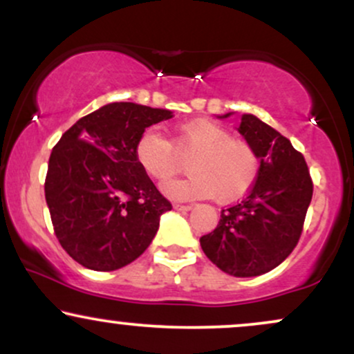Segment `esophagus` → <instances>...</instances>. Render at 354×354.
Here are the masks:
<instances>
[{
  "instance_id": "obj_1",
  "label": "esophagus",
  "mask_w": 354,
  "mask_h": 354,
  "mask_svg": "<svg viewBox=\"0 0 354 354\" xmlns=\"http://www.w3.org/2000/svg\"><path fill=\"white\" fill-rule=\"evenodd\" d=\"M173 208L176 211H189L191 208H193V205H180V203H174Z\"/></svg>"
}]
</instances>
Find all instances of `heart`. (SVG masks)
<instances>
[{"instance_id":"heart-1","label":"heart","mask_w":354,"mask_h":354,"mask_svg":"<svg viewBox=\"0 0 354 354\" xmlns=\"http://www.w3.org/2000/svg\"><path fill=\"white\" fill-rule=\"evenodd\" d=\"M178 153L189 156V174L163 185V193L173 200L214 196L219 203L236 201L251 189L259 173V156L253 146L205 118L178 126L173 145L158 129L148 128L135 146L140 168L160 183L180 169Z\"/></svg>"}]
</instances>
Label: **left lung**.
<instances>
[{
    "instance_id": "obj_1",
    "label": "left lung",
    "mask_w": 354,
    "mask_h": 354,
    "mask_svg": "<svg viewBox=\"0 0 354 354\" xmlns=\"http://www.w3.org/2000/svg\"><path fill=\"white\" fill-rule=\"evenodd\" d=\"M238 133L258 153V178L245 200L221 211L216 228L200 243L219 270L251 278L281 265L298 245L313 183L303 154L259 118L245 113Z\"/></svg>"
}]
</instances>
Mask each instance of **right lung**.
I'll return each mask as SVG.
<instances>
[{
  "label": "right lung",
  "mask_w": 354,
  "mask_h": 354,
  "mask_svg": "<svg viewBox=\"0 0 354 354\" xmlns=\"http://www.w3.org/2000/svg\"><path fill=\"white\" fill-rule=\"evenodd\" d=\"M169 118V109L108 103L76 121L53 148L46 205L59 245L88 270L135 261L171 209L135 158L141 133Z\"/></svg>",
  "instance_id": "obj_1"
}]
</instances>
